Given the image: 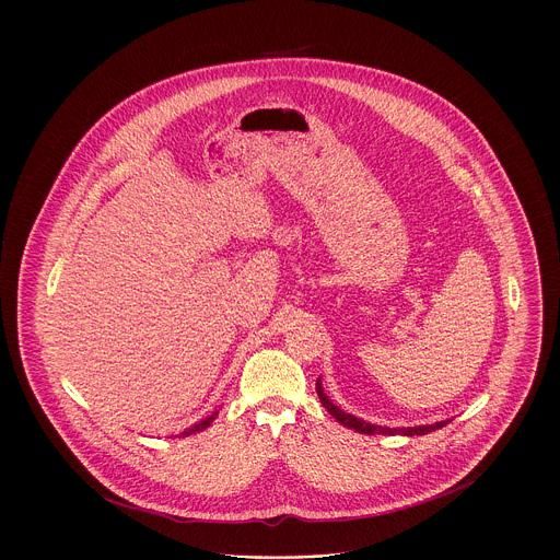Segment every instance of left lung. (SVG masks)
Instances as JSON below:
<instances>
[{"mask_svg":"<svg viewBox=\"0 0 560 560\" xmlns=\"http://www.w3.org/2000/svg\"><path fill=\"white\" fill-rule=\"evenodd\" d=\"M319 397L323 400V405L331 411V416H336L342 424H347L350 428H357V430H363V432H373V430H380V432H402V434H420V432H428V430H434V428L443 427V424H434V427H420V428H400V430H388V428H373L370 424H363V422H359L357 418H352V416H347V413H342L340 409H336L329 400L325 399V395L320 393L319 386Z\"/></svg>","mask_w":560,"mask_h":560,"instance_id":"left-lung-1","label":"left lung"}]
</instances>
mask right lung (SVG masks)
I'll list each match as a JSON object with an SVG mask.
<instances>
[{
	"label": "right lung",
	"mask_w": 560,
	"mask_h": 560,
	"mask_svg": "<svg viewBox=\"0 0 560 560\" xmlns=\"http://www.w3.org/2000/svg\"><path fill=\"white\" fill-rule=\"evenodd\" d=\"M213 416H215V413H213ZM213 416H212V418H208V420H203V422H201V424H197V427L190 428V430H188V432H195V430H201V428L210 427V422H212ZM188 432H183V434H188Z\"/></svg>",
	"instance_id": "obj_1"
}]
</instances>
